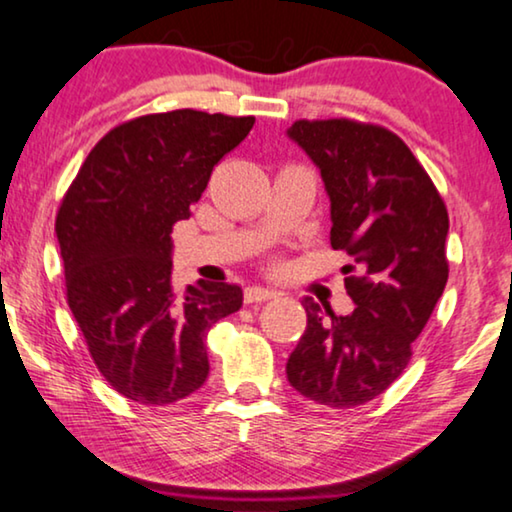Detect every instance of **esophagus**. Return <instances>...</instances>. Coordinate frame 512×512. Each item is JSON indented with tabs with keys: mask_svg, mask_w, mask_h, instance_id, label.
Returning <instances> with one entry per match:
<instances>
[{
	"mask_svg": "<svg viewBox=\"0 0 512 512\" xmlns=\"http://www.w3.org/2000/svg\"><path fill=\"white\" fill-rule=\"evenodd\" d=\"M278 292L269 290V287H248L246 290V304H259V301H271L276 299Z\"/></svg>",
	"mask_w": 512,
	"mask_h": 512,
	"instance_id": "esophagus-1",
	"label": "esophagus"
}]
</instances>
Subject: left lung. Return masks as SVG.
Returning a JSON list of instances; mask_svg holds the SVG:
<instances>
[{"instance_id":"left-lung-1","label":"left lung","mask_w":512,"mask_h":512,"mask_svg":"<svg viewBox=\"0 0 512 512\" xmlns=\"http://www.w3.org/2000/svg\"><path fill=\"white\" fill-rule=\"evenodd\" d=\"M320 169L331 201V248L345 250L350 315L311 297L308 325L287 359V380L327 408L383 394L413 355L448 283V208L410 148L390 129L348 118L287 129ZM330 318L327 319L326 315Z\"/></svg>"}]
</instances>
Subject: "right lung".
Here are the masks:
<instances>
[{"label":"right lung","mask_w":512,"mask_h":512,"mask_svg":"<svg viewBox=\"0 0 512 512\" xmlns=\"http://www.w3.org/2000/svg\"><path fill=\"white\" fill-rule=\"evenodd\" d=\"M253 115L178 109L113 127L62 197L55 232L67 304L115 392L171 406L208 376L204 338L243 304L239 285H171V232Z\"/></svg>","instance_id":"right-lung-1"}]
</instances>
